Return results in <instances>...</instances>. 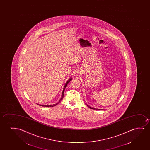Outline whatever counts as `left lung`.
Returning <instances> with one entry per match:
<instances>
[{"label":"left lung","mask_w":150,"mask_h":150,"mask_svg":"<svg viewBox=\"0 0 150 150\" xmlns=\"http://www.w3.org/2000/svg\"><path fill=\"white\" fill-rule=\"evenodd\" d=\"M87 105V106H88V108H90V109H94V110H100V109H95V108H92V107H90V106H88V105Z\"/></svg>","instance_id":"obj_1"}]
</instances>
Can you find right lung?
Segmentation results:
<instances>
[{"mask_svg": "<svg viewBox=\"0 0 150 150\" xmlns=\"http://www.w3.org/2000/svg\"><path fill=\"white\" fill-rule=\"evenodd\" d=\"M72 78H69V79L67 81V82L66 83V84H65V85H64V89H63V91H62V97H61V98H60V99L59 100V101L57 103H55V104H54V105H40V106H42V107H54V106H55V105H57L58 104V103H60V101L62 100V99L63 98V97H64V90H65V88H66V86H67L68 85V83H69V82L70 81H71V80H72Z\"/></svg>", "mask_w": 150, "mask_h": 150, "instance_id": "add662e5", "label": "right lung"}]
</instances>
